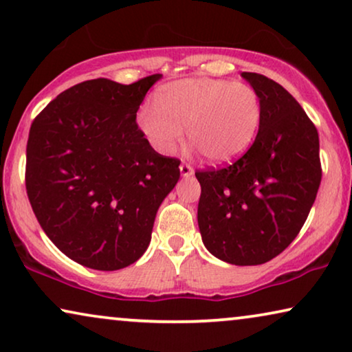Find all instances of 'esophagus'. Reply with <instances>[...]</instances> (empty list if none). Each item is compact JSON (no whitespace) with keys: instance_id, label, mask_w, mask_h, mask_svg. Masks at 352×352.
Here are the masks:
<instances>
[{"instance_id":"34e87169","label":"esophagus","mask_w":352,"mask_h":352,"mask_svg":"<svg viewBox=\"0 0 352 352\" xmlns=\"http://www.w3.org/2000/svg\"><path fill=\"white\" fill-rule=\"evenodd\" d=\"M179 170H181V176L182 177H189V176L194 175V168H192L189 163H181Z\"/></svg>"}]
</instances>
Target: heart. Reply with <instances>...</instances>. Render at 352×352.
Instances as JSON below:
<instances>
[{
  "mask_svg": "<svg viewBox=\"0 0 352 352\" xmlns=\"http://www.w3.org/2000/svg\"><path fill=\"white\" fill-rule=\"evenodd\" d=\"M142 105L138 124L158 153L170 155L184 139L211 163L237 160L252 147L263 118L258 91L221 78H184L160 86Z\"/></svg>",
  "mask_w": 352,
  "mask_h": 352,
  "instance_id": "heart-1",
  "label": "heart"
}]
</instances>
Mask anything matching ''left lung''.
<instances>
[{
	"label": "left lung",
	"instance_id": "1",
	"mask_svg": "<svg viewBox=\"0 0 352 352\" xmlns=\"http://www.w3.org/2000/svg\"><path fill=\"white\" fill-rule=\"evenodd\" d=\"M263 118L232 165L195 171L199 228L211 254L235 266L271 261L300 232L322 179L319 134L296 99L267 76L243 72Z\"/></svg>",
	"mask_w": 352,
	"mask_h": 352
}]
</instances>
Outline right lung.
Instances as JSON below:
<instances>
[{
  "instance_id": "obj_1",
  "label": "right lung",
  "mask_w": 352,
  "mask_h": 352,
  "mask_svg": "<svg viewBox=\"0 0 352 352\" xmlns=\"http://www.w3.org/2000/svg\"><path fill=\"white\" fill-rule=\"evenodd\" d=\"M160 74L122 85L88 80L33 120L25 187L41 229L81 266L117 271L151 243L158 206L179 179V160L153 151L136 113Z\"/></svg>"
}]
</instances>
